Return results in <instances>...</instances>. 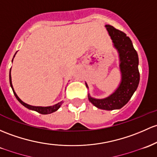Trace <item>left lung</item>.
I'll list each match as a JSON object with an SVG mask.
<instances>
[{
    "label": "left lung",
    "instance_id": "8db88e82",
    "mask_svg": "<svg viewBox=\"0 0 157 157\" xmlns=\"http://www.w3.org/2000/svg\"><path fill=\"white\" fill-rule=\"evenodd\" d=\"M114 47L117 49L120 59L122 81L114 93L104 99H95L88 95L90 101L98 108L112 110L123 108L130 100L138 88L140 80L138 57L131 40L123 31L106 25ZM86 87L88 86L86 84Z\"/></svg>",
    "mask_w": 157,
    "mask_h": 157
}]
</instances>
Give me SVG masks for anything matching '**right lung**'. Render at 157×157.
I'll list each match as a JSON object with an SVG mask.
<instances>
[{
    "mask_svg": "<svg viewBox=\"0 0 157 157\" xmlns=\"http://www.w3.org/2000/svg\"><path fill=\"white\" fill-rule=\"evenodd\" d=\"M11 70V68H10ZM10 86L11 87H12V90L13 91V93H14L15 96H16V98H17V100L19 101V102H20L21 104H22V105H24L25 108H29V109H31V110H35V111L38 112V113H41V114H48V113H52V112H55L56 111V110L60 108L61 105H62L63 102L61 101L59 102V103L56 104V105H53V106H50V107H36V106H31V105H27V104H25V102H23L22 100L20 99V98H19V97L17 96V95L16 94V92H14V90H13V85H12V82H11V75H10Z\"/></svg>",
    "mask_w": 157,
    "mask_h": 157,
    "instance_id": "obj_1",
    "label": "right lung"
}]
</instances>
